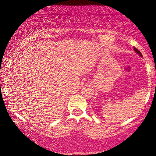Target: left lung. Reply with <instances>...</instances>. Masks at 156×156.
<instances>
[{
    "instance_id": "left-lung-1",
    "label": "left lung",
    "mask_w": 156,
    "mask_h": 156,
    "mask_svg": "<svg viewBox=\"0 0 156 156\" xmlns=\"http://www.w3.org/2000/svg\"><path fill=\"white\" fill-rule=\"evenodd\" d=\"M133 49H134V51H135V52H136V53H137V54H138V55H139L140 57H143V55H141V53H140V51H138V50H137V49H136V48H133Z\"/></svg>"
}]
</instances>
